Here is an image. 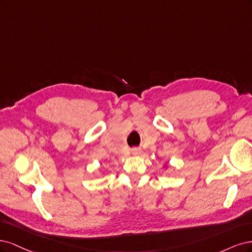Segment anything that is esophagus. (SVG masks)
Listing matches in <instances>:
<instances>
[{
  "label": "esophagus",
  "mask_w": 252,
  "mask_h": 252,
  "mask_svg": "<svg viewBox=\"0 0 252 252\" xmlns=\"http://www.w3.org/2000/svg\"><path fill=\"white\" fill-rule=\"evenodd\" d=\"M141 153V150L140 149H138V148H134V149H132V154L133 155H139V154Z\"/></svg>",
  "instance_id": "obj_1"
}]
</instances>
